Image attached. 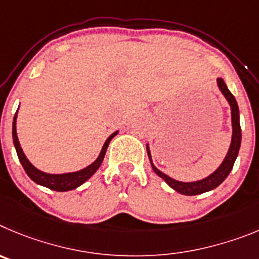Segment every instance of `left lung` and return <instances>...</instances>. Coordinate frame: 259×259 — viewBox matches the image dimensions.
Masks as SVG:
<instances>
[{
    "instance_id": "left-lung-1",
    "label": "left lung",
    "mask_w": 259,
    "mask_h": 259,
    "mask_svg": "<svg viewBox=\"0 0 259 259\" xmlns=\"http://www.w3.org/2000/svg\"><path fill=\"white\" fill-rule=\"evenodd\" d=\"M217 83H218V88H220L221 93L225 95V98L227 99L228 104L231 107V121H232V139L231 144H230V148H228V152L226 155L225 160L222 161V164L220 165V167L211 173L210 176H208L206 178L200 179L196 182H179L177 179L170 178L169 176H166L165 173L160 171L157 167L153 165L152 157H151L150 147L147 144V153H148V158H150L151 165H152V169L156 174H157L160 178L164 179L170 187L176 190L177 192L182 193V195H187V196H193V195H200V193L208 192V191L214 190L215 187L222 183L226 178L228 177L230 171L232 170L235 164V160L237 157V153L240 150V144H241V127H240V117H239V106H237V102L235 99L234 95L231 94V92L228 90L227 85L225 83L223 78H217Z\"/></svg>"
}]
</instances>
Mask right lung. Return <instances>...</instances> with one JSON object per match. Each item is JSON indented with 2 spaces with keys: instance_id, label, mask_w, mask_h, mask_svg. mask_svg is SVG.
Instances as JSON below:
<instances>
[{
  "instance_id": "1",
  "label": "right lung",
  "mask_w": 259,
  "mask_h": 259,
  "mask_svg": "<svg viewBox=\"0 0 259 259\" xmlns=\"http://www.w3.org/2000/svg\"><path fill=\"white\" fill-rule=\"evenodd\" d=\"M118 132L112 133L109 135L107 141L104 142L103 147H102V151L98 156V158L95 160L93 164H90L89 166L83 167V169L78 170V171H72V173H63V174H50L45 173V171H41V170L37 169L36 166L29 162V160L27 158V156L23 152L22 147H20L19 139H18V135H16V113L14 116L13 121V141L14 146H15L16 153H18V157H19L20 164L24 167L25 173L28 174V177L32 179L33 182H36L37 185H41L44 187H48L53 191H58V192H66V191H71L77 188L78 186H81L82 183H85L93 174L99 169V166L103 162L104 155L107 152V148H108L109 142L112 141V138L117 134Z\"/></svg>"
}]
</instances>
